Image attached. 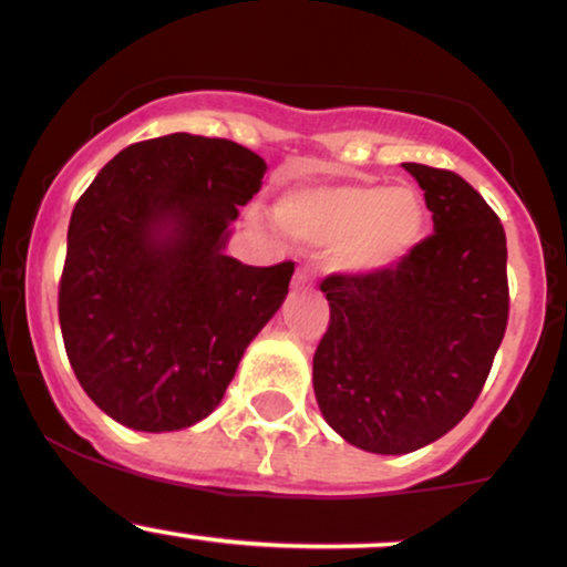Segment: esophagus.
Instances as JSON below:
<instances>
[{"mask_svg":"<svg viewBox=\"0 0 567 567\" xmlns=\"http://www.w3.org/2000/svg\"><path fill=\"white\" fill-rule=\"evenodd\" d=\"M296 285H311V275L306 269L296 271Z\"/></svg>","mask_w":567,"mask_h":567,"instance_id":"1","label":"esophagus"}]
</instances>
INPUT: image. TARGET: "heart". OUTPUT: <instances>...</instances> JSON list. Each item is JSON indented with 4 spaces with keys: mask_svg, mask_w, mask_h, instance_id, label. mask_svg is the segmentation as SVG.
<instances>
[{
    "mask_svg": "<svg viewBox=\"0 0 567 567\" xmlns=\"http://www.w3.org/2000/svg\"><path fill=\"white\" fill-rule=\"evenodd\" d=\"M277 220L292 237L334 245L336 261L354 275L400 266L424 237V202L408 186L343 184L301 188L279 202Z\"/></svg>",
    "mask_w": 567,
    "mask_h": 567,
    "instance_id": "1",
    "label": "heart"
}]
</instances>
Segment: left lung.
I'll list each match as a JSON object with an SVG mask.
<instances>
[{"mask_svg": "<svg viewBox=\"0 0 567 567\" xmlns=\"http://www.w3.org/2000/svg\"><path fill=\"white\" fill-rule=\"evenodd\" d=\"M434 234L379 275H328L315 394L351 445L400 455L440 440L483 392L509 320L506 234L461 175L405 162Z\"/></svg>", "mask_w": 567, "mask_h": 567, "instance_id": "obj_1", "label": "left lung"}]
</instances>
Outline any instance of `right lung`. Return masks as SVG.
I'll return each mask as SVG.
<instances>
[{
    "label": "right lung",
    "mask_w": 567,
    "mask_h": 567,
    "mask_svg": "<svg viewBox=\"0 0 567 567\" xmlns=\"http://www.w3.org/2000/svg\"><path fill=\"white\" fill-rule=\"evenodd\" d=\"M266 162L173 133L122 148L76 199L58 320L90 400L138 432L197 424L288 296L296 264L224 256Z\"/></svg>",
    "instance_id": "right-lung-1"
}]
</instances>
